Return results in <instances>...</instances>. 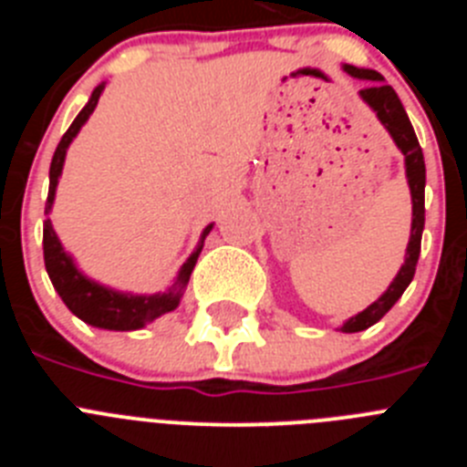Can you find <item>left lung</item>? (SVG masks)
Masks as SVG:
<instances>
[{"mask_svg":"<svg viewBox=\"0 0 467 467\" xmlns=\"http://www.w3.org/2000/svg\"><path fill=\"white\" fill-rule=\"evenodd\" d=\"M346 72L350 77H358V79H369L372 84L360 90L362 100L377 111L379 121L388 128L390 138L395 140L398 150L404 154V163H407V180H410L411 189V203H414V220H411V238L410 245H407V259H404L402 269L395 275V280L390 283L386 292L374 301L372 306H367L365 311L358 313L356 317H350L348 323H344L341 332H362V329L372 327L374 323H379L383 316H386L390 308H393L395 301L402 296V292L407 290V285L411 283L416 274V262H419L420 253V234H423V224H426V161H423V151H420V144L416 140L414 128H411L410 117L404 111L402 102H400L398 93H395L390 86L383 84V77L374 69H362L353 67V65H344Z\"/></svg>","mask_w":467,"mask_h":467,"instance_id":"8db88e82","label":"left lung"}]
</instances>
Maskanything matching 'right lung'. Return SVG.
Here are the masks:
<instances>
[{
    "label": "right lung",
    "instance_id": "add662e5",
    "mask_svg": "<svg viewBox=\"0 0 467 467\" xmlns=\"http://www.w3.org/2000/svg\"><path fill=\"white\" fill-rule=\"evenodd\" d=\"M105 84H100L90 95L88 105L79 111V117L74 119L72 126L67 128V133L63 135V140L57 142L56 154L51 161V184H48V198H47V213L53 205V196H56V184L57 177L63 172L65 163V151H67L69 142L74 140V135L79 133V128L84 126L86 119L93 114L95 105H98V98H100ZM213 224L203 231L201 243L193 250L192 257L187 259L180 275H177L175 287H171L163 295H151V296H133V295H121V292H114L109 287H102V285L93 283L86 275H81L77 271V266L72 264V259L67 257V253L63 250L60 241H57L56 231H53L51 220L47 217L44 222V264H47L48 278H51L53 287L60 295V299L65 301V306L74 313L77 317H81L84 323L93 325V327L102 329H119V332H128V329H140L147 323H151L154 317L163 316V313L172 311L180 304V296H182L184 285L189 283V275H192L193 266H196V259L203 250V241L210 234Z\"/></svg>",
    "mask_w": 467,
    "mask_h": 467
}]
</instances>
